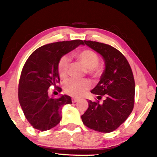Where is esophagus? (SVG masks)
<instances>
[{"mask_svg":"<svg viewBox=\"0 0 157 157\" xmlns=\"http://www.w3.org/2000/svg\"><path fill=\"white\" fill-rule=\"evenodd\" d=\"M77 101H78V99L77 98H72V103H76Z\"/></svg>","mask_w":157,"mask_h":157,"instance_id":"34e87169","label":"esophagus"}]
</instances>
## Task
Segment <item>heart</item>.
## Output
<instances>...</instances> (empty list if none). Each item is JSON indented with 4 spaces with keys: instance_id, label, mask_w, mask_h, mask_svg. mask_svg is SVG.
Returning <instances> with one entry per match:
<instances>
[{
    "instance_id": "heart-1",
    "label": "heart",
    "mask_w": 157,
    "mask_h": 157,
    "mask_svg": "<svg viewBox=\"0 0 157 157\" xmlns=\"http://www.w3.org/2000/svg\"><path fill=\"white\" fill-rule=\"evenodd\" d=\"M74 56L80 61L87 67V73L90 76L96 77L101 74L103 66L99 63L100 58L98 53L90 49L77 51L74 53ZM70 59L64 55L61 57L57 64V70L61 80H65L69 76ZM91 88V82L88 80L72 78L64 84V92L69 96L75 98L84 96Z\"/></svg>"
}]
</instances>
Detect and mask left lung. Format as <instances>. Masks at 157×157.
Instances as JSON below:
<instances>
[{
  "instance_id": "obj_1",
  "label": "left lung",
  "mask_w": 157,
  "mask_h": 157,
  "mask_svg": "<svg viewBox=\"0 0 157 157\" xmlns=\"http://www.w3.org/2000/svg\"><path fill=\"white\" fill-rule=\"evenodd\" d=\"M85 45L102 56L105 70L91 93L96 101H88V108L81 116L83 124L101 132H111L125 121L134 107L135 80L131 67L124 56L105 43L84 40ZM84 44V45H85ZM103 97L102 104L99 103Z\"/></svg>"
}]
</instances>
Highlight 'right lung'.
<instances>
[{
  "instance_id": "add662e5",
  "label": "right lung",
  "mask_w": 157,
  "mask_h": 157,
  "mask_svg": "<svg viewBox=\"0 0 157 157\" xmlns=\"http://www.w3.org/2000/svg\"><path fill=\"white\" fill-rule=\"evenodd\" d=\"M84 44L81 40L62 41L38 48L29 56L21 71L18 97L26 119L33 128L45 131L56 126L61 119V107L72 104L71 97L62 95L53 98L48 96V89L61 88L57 70L58 61L62 56Z\"/></svg>"
}]
</instances>
